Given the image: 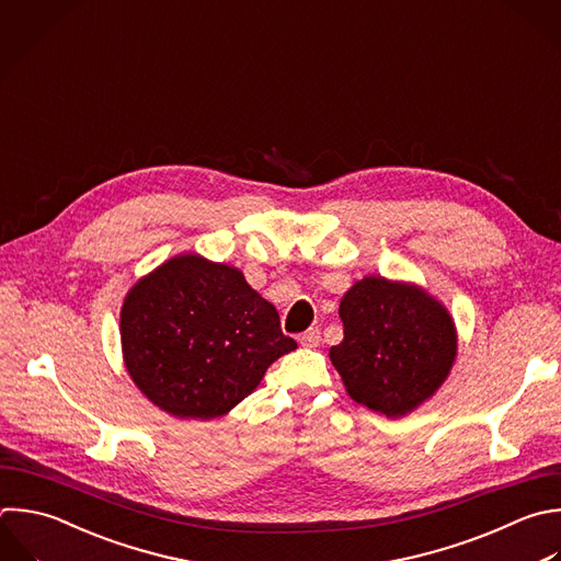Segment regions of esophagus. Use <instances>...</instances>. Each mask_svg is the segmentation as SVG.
I'll return each mask as SVG.
<instances>
[{
    "mask_svg": "<svg viewBox=\"0 0 561 561\" xmlns=\"http://www.w3.org/2000/svg\"><path fill=\"white\" fill-rule=\"evenodd\" d=\"M300 344L305 346V348H316L318 344H320V329L316 327V329H309V331H305L300 337Z\"/></svg>",
    "mask_w": 561,
    "mask_h": 561,
    "instance_id": "1",
    "label": "esophagus"
}]
</instances>
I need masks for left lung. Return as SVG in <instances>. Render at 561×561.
I'll return each instance as SVG.
<instances>
[{
    "mask_svg": "<svg viewBox=\"0 0 561 561\" xmlns=\"http://www.w3.org/2000/svg\"><path fill=\"white\" fill-rule=\"evenodd\" d=\"M340 318L344 340L331 346L329 357L359 405L397 419L447 379L458 346L456 327L419 285L366 276L342 296Z\"/></svg>",
    "mask_w": 561,
    "mask_h": 561,
    "instance_id": "1",
    "label": "left lung"
}]
</instances>
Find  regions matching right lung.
Masks as SVG:
<instances>
[{
  "instance_id": "1",
  "label": "right lung",
  "mask_w": 561,
  "mask_h": 561,
  "mask_svg": "<svg viewBox=\"0 0 561 561\" xmlns=\"http://www.w3.org/2000/svg\"><path fill=\"white\" fill-rule=\"evenodd\" d=\"M121 340L134 383L180 419L224 416L298 346L237 267L199 254L173 256L129 289Z\"/></svg>"
}]
</instances>
